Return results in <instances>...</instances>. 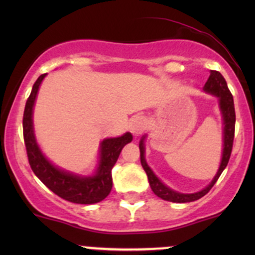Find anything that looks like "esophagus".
I'll return each mask as SVG.
<instances>
[{"instance_id":"1","label":"esophagus","mask_w":255,"mask_h":255,"mask_svg":"<svg viewBox=\"0 0 255 255\" xmlns=\"http://www.w3.org/2000/svg\"><path fill=\"white\" fill-rule=\"evenodd\" d=\"M146 126H147V122H146V119L142 118V116H136L131 120L130 122V131L134 134V135H140L146 129Z\"/></svg>"}]
</instances>
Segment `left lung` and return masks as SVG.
Returning a JSON list of instances; mask_svg holds the SVG:
<instances>
[{
	"mask_svg": "<svg viewBox=\"0 0 255 255\" xmlns=\"http://www.w3.org/2000/svg\"><path fill=\"white\" fill-rule=\"evenodd\" d=\"M204 91L207 93H211V95L216 96L218 98L219 102V109H221L222 116H223V124H224V129H223V156H222L221 165L216 174V176L213 177L211 183L204 188L203 191L193 193V194H183V193H178L172 191V189L166 187L162 181L158 178L156 175L153 174V171L151 170L150 166L147 165L145 160V146H144V139L145 136H142L141 141L139 144L140 148V162H141L142 168L146 171L147 175L148 182H150L151 189L153 191L154 194L157 197L162 198L163 200L171 201V203H191V201H195L198 199L203 198L205 194L210 192V189L215 186V183L217 182V180L221 176V174L223 172L225 166L228 165V162L230 159L231 150H233V142H234V135H235V107H234V98L231 92L228 89V85L223 75L217 71H211L210 73V77L207 79L206 84L204 86Z\"/></svg>",
	"mask_w": 255,
	"mask_h": 255,
	"instance_id": "left-lung-1",
	"label": "left lung"
}]
</instances>
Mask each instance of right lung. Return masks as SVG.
Returning <instances> with one entry per match:
<instances>
[{
    "label": "right lung",
    "instance_id": "1",
    "mask_svg": "<svg viewBox=\"0 0 255 255\" xmlns=\"http://www.w3.org/2000/svg\"><path fill=\"white\" fill-rule=\"evenodd\" d=\"M46 74H42L32 87L30 97L25 105L22 129L27 152L28 163L32 171L55 194L74 204H96L109 195L113 188L111 170L121 153L122 148L133 140L130 133L119 137H109L101 142V159L96 174L93 176H78L72 172L61 170L52 165L40 151L33 133V105L36 101L40 83Z\"/></svg>",
    "mask_w": 255,
    "mask_h": 255
}]
</instances>
